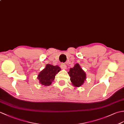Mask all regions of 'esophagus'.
Here are the masks:
<instances>
[{"label": "esophagus", "mask_w": 124, "mask_h": 124, "mask_svg": "<svg viewBox=\"0 0 124 124\" xmlns=\"http://www.w3.org/2000/svg\"><path fill=\"white\" fill-rule=\"evenodd\" d=\"M61 68L62 69H67V65L64 64V63H62L61 65Z\"/></svg>", "instance_id": "1"}]
</instances>
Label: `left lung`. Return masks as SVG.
I'll return each instance as SVG.
<instances>
[{
	"instance_id": "obj_1",
	"label": "left lung",
	"mask_w": 124,
	"mask_h": 124,
	"mask_svg": "<svg viewBox=\"0 0 124 124\" xmlns=\"http://www.w3.org/2000/svg\"><path fill=\"white\" fill-rule=\"evenodd\" d=\"M68 73L70 77L72 85L75 87H81L86 80V73L78 63H76L72 68H70Z\"/></svg>"
}]
</instances>
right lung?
<instances>
[{
	"mask_svg": "<svg viewBox=\"0 0 124 124\" xmlns=\"http://www.w3.org/2000/svg\"><path fill=\"white\" fill-rule=\"evenodd\" d=\"M61 70L58 65L47 64L45 68L39 73L37 79L40 84L44 86H49L55 79L56 74Z\"/></svg>",
	"mask_w": 124,
	"mask_h": 124,
	"instance_id": "add662e5",
	"label": "right lung"
}]
</instances>
